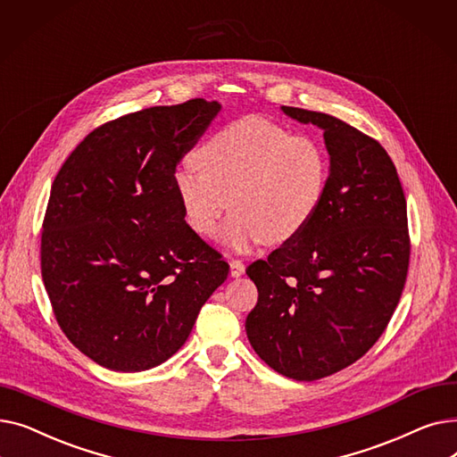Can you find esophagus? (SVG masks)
<instances>
[{
    "label": "esophagus",
    "instance_id": "esophagus-1",
    "mask_svg": "<svg viewBox=\"0 0 457 457\" xmlns=\"http://www.w3.org/2000/svg\"><path fill=\"white\" fill-rule=\"evenodd\" d=\"M245 262L241 261V259H231L229 261V274L233 276V278H238V276H243L245 274Z\"/></svg>",
    "mask_w": 457,
    "mask_h": 457
}]
</instances>
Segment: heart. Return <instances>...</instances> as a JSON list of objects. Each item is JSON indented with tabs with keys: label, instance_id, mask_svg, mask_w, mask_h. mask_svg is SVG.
I'll return each mask as SVG.
<instances>
[{
	"label": "heart",
	"instance_id": "obj_1",
	"mask_svg": "<svg viewBox=\"0 0 457 457\" xmlns=\"http://www.w3.org/2000/svg\"><path fill=\"white\" fill-rule=\"evenodd\" d=\"M196 168L172 176L187 226L214 237L229 207L224 243L245 252L259 243L283 245L317 216L329 181L324 144L261 116H246L209 135L195 150Z\"/></svg>",
	"mask_w": 457,
	"mask_h": 457
}]
</instances>
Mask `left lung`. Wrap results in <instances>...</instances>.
<instances>
[{"label": "left lung", "instance_id": "1", "mask_svg": "<svg viewBox=\"0 0 457 457\" xmlns=\"http://www.w3.org/2000/svg\"><path fill=\"white\" fill-rule=\"evenodd\" d=\"M281 109L324 129L329 181L313 222L246 269L259 293L246 335L270 369L313 381L355 363L386 331L411 243L403 188L381 144L335 116Z\"/></svg>", "mask_w": 457, "mask_h": 457}]
</instances>
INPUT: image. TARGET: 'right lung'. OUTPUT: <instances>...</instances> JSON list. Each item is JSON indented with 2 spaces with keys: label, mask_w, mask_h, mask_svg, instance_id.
<instances>
[{
  "label": "right lung",
  "mask_w": 457,
  "mask_h": 457,
  "mask_svg": "<svg viewBox=\"0 0 457 457\" xmlns=\"http://www.w3.org/2000/svg\"><path fill=\"white\" fill-rule=\"evenodd\" d=\"M219 102L120 116L88 133L57 172L40 269L57 324L98 365L140 372L187 341L229 272L183 220L172 176Z\"/></svg>",
  "instance_id": "right-lung-1"
}]
</instances>
